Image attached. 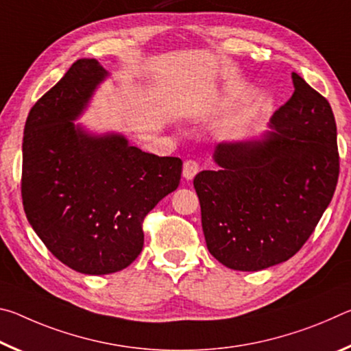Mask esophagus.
Here are the masks:
<instances>
[{
    "label": "esophagus",
    "mask_w": 351,
    "mask_h": 351,
    "mask_svg": "<svg viewBox=\"0 0 351 351\" xmlns=\"http://www.w3.org/2000/svg\"><path fill=\"white\" fill-rule=\"evenodd\" d=\"M199 170V165L197 161H193V159H187L186 162H184V167H182V176L186 178L187 181L193 180L195 175L198 173Z\"/></svg>",
    "instance_id": "1"
}]
</instances>
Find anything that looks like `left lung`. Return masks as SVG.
Returning <instances> with one entry per match:
<instances>
[{"label":"left lung","instance_id":"left-lung-1","mask_svg":"<svg viewBox=\"0 0 351 351\" xmlns=\"http://www.w3.org/2000/svg\"><path fill=\"white\" fill-rule=\"evenodd\" d=\"M294 93L263 141L219 144L218 170L195 176L209 252L237 271L287 261L314 232L339 178L336 121L322 94L293 73Z\"/></svg>","mask_w":351,"mask_h":351}]
</instances>
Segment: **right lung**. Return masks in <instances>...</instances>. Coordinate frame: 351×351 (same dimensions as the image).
<instances>
[{
  "instance_id": "obj_1",
  "label": "right lung",
  "mask_w": 351,
  "mask_h": 351,
  "mask_svg": "<svg viewBox=\"0 0 351 351\" xmlns=\"http://www.w3.org/2000/svg\"><path fill=\"white\" fill-rule=\"evenodd\" d=\"M105 75L94 58L73 63L29 111L23 136L27 221L56 258L91 276L117 272L138 258L144 218L180 186L182 171L180 158L74 127L71 121Z\"/></svg>"
}]
</instances>
